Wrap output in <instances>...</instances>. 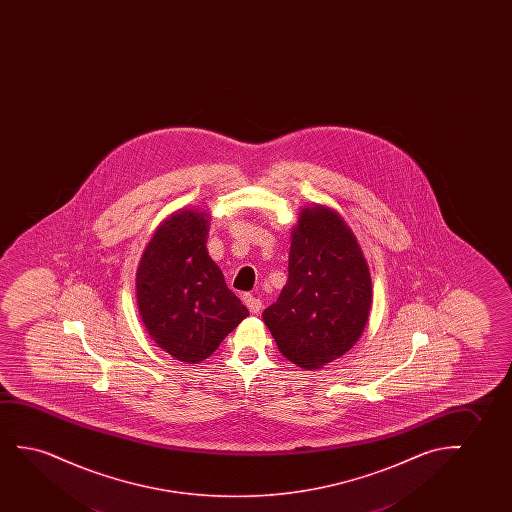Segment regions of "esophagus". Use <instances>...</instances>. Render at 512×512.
Wrapping results in <instances>:
<instances>
[{
	"instance_id": "obj_1",
	"label": "esophagus",
	"mask_w": 512,
	"mask_h": 512,
	"mask_svg": "<svg viewBox=\"0 0 512 512\" xmlns=\"http://www.w3.org/2000/svg\"><path fill=\"white\" fill-rule=\"evenodd\" d=\"M243 302L246 304V308L250 309V313H259L260 309H262V301H260L259 297H255L252 294L243 295Z\"/></svg>"
}]
</instances>
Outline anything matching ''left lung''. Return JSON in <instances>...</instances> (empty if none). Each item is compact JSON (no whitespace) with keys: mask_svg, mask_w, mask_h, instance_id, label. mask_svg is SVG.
Returning <instances> with one entry per match:
<instances>
[{"mask_svg":"<svg viewBox=\"0 0 512 512\" xmlns=\"http://www.w3.org/2000/svg\"><path fill=\"white\" fill-rule=\"evenodd\" d=\"M292 234L287 285L262 318L283 357L302 369H320L362 336L371 309V274L336 211L302 210Z\"/></svg>","mask_w":512,"mask_h":512,"instance_id":"1","label":"left lung"}]
</instances>
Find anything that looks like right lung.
<instances>
[{"mask_svg":"<svg viewBox=\"0 0 512 512\" xmlns=\"http://www.w3.org/2000/svg\"><path fill=\"white\" fill-rule=\"evenodd\" d=\"M208 217L187 210L157 229L141 257L136 299L148 334L180 362L197 364L248 316L206 250Z\"/></svg>","mask_w":512,"mask_h":512,"instance_id":"1","label":"right lung"}]
</instances>
